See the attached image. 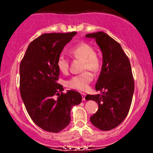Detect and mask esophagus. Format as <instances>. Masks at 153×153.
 Wrapping results in <instances>:
<instances>
[{"instance_id": "esophagus-1", "label": "esophagus", "mask_w": 153, "mask_h": 153, "mask_svg": "<svg viewBox=\"0 0 153 153\" xmlns=\"http://www.w3.org/2000/svg\"><path fill=\"white\" fill-rule=\"evenodd\" d=\"M81 96H82V101H85L86 94H81Z\"/></svg>"}]
</instances>
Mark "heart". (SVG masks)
<instances>
[{
  "instance_id": "1",
  "label": "heart",
  "mask_w": 153,
  "mask_h": 153,
  "mask_svg": "<svg viewBox=\"0 0 153 153\" xmlns=\"http://www.w3.org/2000/svg\"><path fill=\"white\" fill-rule=\"evenodd\" d=\"M70 54L75 58L82 59L83 61L82 70L88 69L94 72H96L99 70L101 66L100 59L95 53L94 47L89 44L85 42L78 44L70 50ZM56 66L60 73L65 74L68 73L69 68L68 59L62 54L59 55L57 59ZM93 75L91 73L87 71L84 72L81 74L72 77L66 82V85L70 88L75 90L86 91L89 84L93 80Z\"/></svg>"
}]
</instances>
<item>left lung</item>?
Segmentation results:
<instances>
[{
  "instance_id": "1",
  "label": "left lung",
  "mask_w": 153,
  "mask_h": 153,
  "mask_svg": "<svg viewBox=\"0 0 153 153\" xmlns=\"http://www.w3.org/2000/svg\"><path fill=\"white\" fill-rule=\"evenodd\" d=\"M85 37L94 39L103 56L101 71L95 87L101 94L85 97L99 104V109L90 120L100 130L108 131L124 120L130 108L134 89L130 62L121 45L106 33L88 34Z\"/></svg>"
}]
</instances>
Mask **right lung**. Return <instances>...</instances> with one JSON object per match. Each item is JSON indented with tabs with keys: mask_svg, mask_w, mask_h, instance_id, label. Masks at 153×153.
<instances>
[{
	"mask_svg": "<svg viewBox=\"0 0 153 153\" xmlns=\"http://www.w3.org/2000/svg\"><path fill=\"white\" fill-rule=\"evenodd\" d=\"M76 34H42L29 44L20 64V93L26 109L38 127L50 132L64 129L71 122L72 108L82 101L80 93L63 94V86L57 82V59Z\"/></svg>",
	"mask_w": 153,
	"mask_h": 153,
	"instance_id": "add662e5",
	"label": "right lung"
}]
</instances>
